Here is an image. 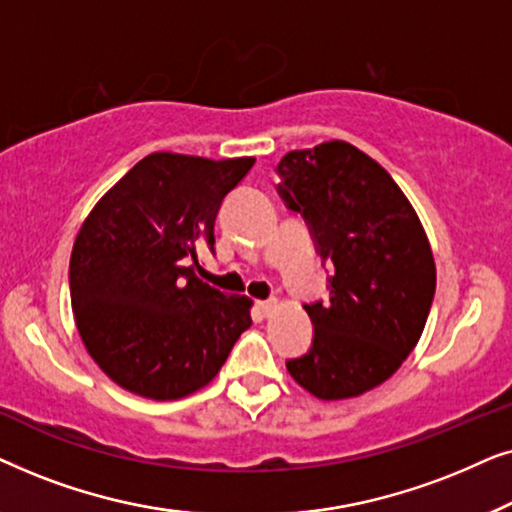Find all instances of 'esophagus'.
Wrapping results in <instances>:
<instances>
[{
    "label": "esophagus",
    "instance_id": "obj_1",
    "mask_svg": "<svg viewBox=\"0 0 512 512\" xmlns=\"http://www.w3.org/2000/svg\"><path fill=\"white\" fill-rule=\"evenodd\" d=\"M275 307H277V300H275V298L261 300V303H258V310H261L263 314H270L272 310H275Z\"/></svg>",
    "mask_w": 512,
    "mask_h": 512
}]
</instances>
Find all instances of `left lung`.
Segmentation results:
<instances>
[{
    "label": "left lung",
    "instance_id": "1",
    "mask_svg": "<svg viewBox=\"0 0 512 512\" xmlns=\"http://www.w3.org/2000/svg\"><path fill=\"white\" fill-rule=\"evenodd\" d=\"M277 177L284 205L331 263L328 300L305 305L312 347L286 368L324 401L366 394L401 368L424 331L436 293L429 240L391 174L352 144L286 153Z\"/></svg>",
    "mask_w": 512,
    "mask_h": 512
}]
</instances>
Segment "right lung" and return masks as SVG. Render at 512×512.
<instances>
[{
    "instance_id": "right-lung-1",
    "label": "right lung",
    "mask_w": 512,
    "mask_h": 512,
    "mask_svg": "<svg viewBox=\"0 0 512 512\" xmlns=\"http://www.w3.org/2000/svg\"><path fill=\"white\" fill-rule=\"evenodd\" d=\"M256 158L151 153L76 235L69 296L83 345L118 387L153 401L209 384L251 326L247 296L195 277L221 202Z\"/></svg>"
}]
</instances>
